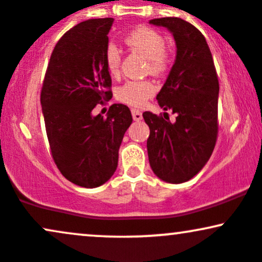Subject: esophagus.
I'll return each instance as SVG.
<instances>
[{
    "label": "esophagus",
    "mask_w": 262,
    "mask_h": 262,
    "mask_svg": "<svg viewBox=\"0 0 262 262\" xmlns=\"http://www.w3.org/2000/svg\"><path fill=\"white\" fill-rule=\"evenodd\" d=\"M132 116H133V119L134 121H141V118H143V114H141V112L139 110H135V108H133L132 110Z\"/></svg>",
    "instance_id": "obj_1"
}]
</instances>
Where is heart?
<instances>
[{
    "label": "heart",
    "instance_id": "heart-1",
    "mask_svg": "<svg viewBox=\"0 0 262 262\" xmlns=\"http://www.w3.org/2000/svg\"><path fill=\"white\" fill-rule=\"evenodd\" d=\"M125 44L148 59L146 71L151 75H162L170 65V54L165 48L164 35L149 27H139L130 32L125 38ZM121 49L116 44L111 43L106 48L104 62L108 74L111 76H118L121 71ZM156 91V87L151 81H127L117 89V98L129 106L140 107L151 97Z\"/></svg>",
    "mask_w": 262,
    "mask_h": 262
}]
</instances>
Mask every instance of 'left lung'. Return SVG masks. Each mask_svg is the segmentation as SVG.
Instances as JSON below:
<instances>
[{"label": "left lung", "mask_w": 262, "mask_h": 262, "mask_svg": "<svg viewBox=\"0 0 262 262\" xmlns=\"http://www.w3.org/2000/svg\"><path fill=\"white\" fill-rule=\"evenodd\" d=\"M150 25L164 27L176 43V59L156 96L159 106L176 119L144 112L149 125L146 141L150 167L169 183L191 180L203 169L218 134L219 83L206 38L194 26L177 17L156 18Z\"/></svg>", "instance_id": "left-lung-1"}]
</instances>
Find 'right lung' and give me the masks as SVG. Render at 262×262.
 <instances>
[{
    "label": "right lung",
    "mask_w": 262,
    "mask_h": 262,
    "mask_svg": "<svg viewBox=\"0 0 262 262\" xmlns=\"http://www.w3.org/2000/svg\"><path fill=\"white\" fill-rule=\"evenodd\" d=\"M113 18L89 19L62 35L54 48L40 104L54 161L75 185L95 188L113 176L123 137L133 122L129 108L112 104L107 118L93 116L112 98L104 53Z\"/></svg>",
    "instance_id": "obj_1"
}]
</instances>
